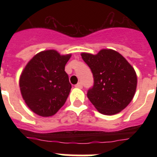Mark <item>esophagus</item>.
Returning a JSON list of instances; mask_svg holds the SVG:
<instances>
[{
    "mask_svg": "<svg viewBox=\"0 0 157 157\" xmlns=\"http://www.w3.org/2000/svg\"><path fill=\"white\" fill-rule=\"evenodd\" d=\"M75 86H76V88H82V87H83V85H82V83H81V82H79V83L76 84Z\"/></svg>",
    "mask_w": 157,
    "mask_h": 157,
    "instance_id": "obj_1",
    "label": "esophagus"
}]
</instances>
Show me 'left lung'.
<instances>
[{
  "instance_id": "obj_1",
  "label": "left lung",
  "mask_w": 157,
  "mask_h": 157,
  "mask_svg": "<svg viewBox=\"0 0 157 157\" xmlns=\"http://www.w3.org/2000/svg\"><path fill=\"white\" fill-rule=\"evenodd\" d=\"M81 57L90 68L94 85L87 97L98 112L117 114L129 105L137 87L136 72L117 51L102 50L96 55L82 53Z\"/></svg>"
}]
</instances>
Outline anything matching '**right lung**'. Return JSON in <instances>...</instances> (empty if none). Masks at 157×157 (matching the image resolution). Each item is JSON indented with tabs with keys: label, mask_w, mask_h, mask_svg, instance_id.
Returning a JSON list of instances; mask_svg holds the SVG:
<instances>
[{
	"label": "right lung",
	"mask_w": 157,
	"mask_h": 157,
	"mask_svg": "<svg viewBox=\"0 0 157 157\" xmlns=\"http://www.w3.org/2000/svg\"><path fill=\"white\" fill-rule=\"evenodd\" d=\"M70 58L71 54L45 50L36 54L25 67L19 80L21 94L36 114L51 117L64 105L71 88L65 71Z\"/></svg>",
	"instance_id": "add662e5"
}]
</instances>
